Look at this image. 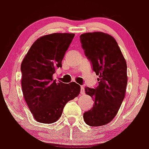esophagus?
<instances>
[{
  "instance_id": "34e87169",
  "label": "esophagus",
  "mask_w": 149,
  "mask_h": 149,
  "mask_svg": "<svg viewBox=\"0 0 149 149\" xmlns=\"http://www.w3.org/2000/svg\"><path fill=\"white\" fill-rule=\"evenodd\" d=\"M81 95L85 94V90H84V86H81Z\"/></svg>"
}]
</instances>
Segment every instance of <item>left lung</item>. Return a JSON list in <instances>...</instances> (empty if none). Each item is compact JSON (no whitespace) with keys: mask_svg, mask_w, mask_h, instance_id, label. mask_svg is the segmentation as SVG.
I'll return each mask as SVG.
<instances>
[{"mask_svg":"<svg viewBox=\"0 0 149 149\" xmlns=\"http://www.w3.org/2000/svg\"><path fill=\"white\" fill-rule=\"evenodd\" d=\"M80 38L85 55L98 75L97 87L85 88L95 104L84 113V122L93 127L104 125L116 116L125 96L127 63L112 36L93 32L81 34Z\"/></svg>","mask_w":149,"mask_h":149,"instance_id":"obj_1","label":"left lung"}]
</instances>
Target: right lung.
<instances>
[{
    "label": "right lung",
    "instance_id": "add662e5",
    "mask_svg": "<svg viewBox=\"0 0 149 149\" xmlns=\"http://www.w3.org/2000/svg\"><path fill=\"white\" fill-rule=\"evenodd\" d=\"M74 37V34L67 33L41 36L22 63L24 98L34 119L41 123L58 120L67 102L81 92L76 83L63 84L53 79L55 70L62 67V60Z\"/></svg>",
    "mask_w": 149,
    "mask_h": 149
}]
</instances>
